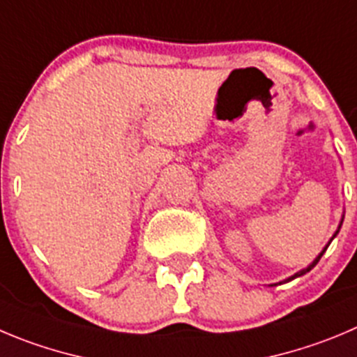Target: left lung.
<instances>
[{"mask_svg":"<svg viewBox=\"0 0 357 357\" xmlns=\"http://www.w3.org/2000/svg\"><path fill=\"white\" fill-rule=\"evenodd\" d=\"M336 234H338V231H336V232H335V236H336ZM335 236H333V238H335ZM326 248H328V246H326ZM326 248H324V250H322V254H321V255H319V257H317V259H315V261H314V262H312V264H310V266H308V268H306V269H303V271H299V273H296V275H294V276H291V278H287V280H285V282H291V280H294V278H296V276H301V275H305V273H308V271H310V269H312V268H315V264H317V262H319V261H321V257H322V255H324Z\"/></svg>","mask_w":357,"mask_h":357,"instance_id":"8db88e82","label":"left lung"}]
</instances>
